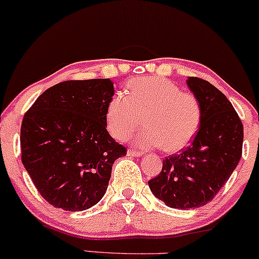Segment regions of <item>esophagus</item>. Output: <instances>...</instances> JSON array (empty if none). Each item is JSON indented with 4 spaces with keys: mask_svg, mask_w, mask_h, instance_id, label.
<instances>
[{
    "mask_svg": "<svg viewBox=\"0 0 259 259\" xmlns=\"http://www.w3.org/2000/svg\"><path fill=\"white\" fill-rule=\"evenodd\" d=\"M127 155H129V156H142L143 153L140 152V150L127 149Z\"/></svg>",
    "mask_w": 259,
    "mask_h": 259,
    "instance_id": "1",
    "label": "esophagus"
}]
</instances>
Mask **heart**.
<instances>
[{"label":"heart","mask_w":259,"mask_h":259,"mask_svg":"<svg viewBox=\"0 0 259 259\" xmlns=\"http://www.w3.org/2000/svg\"><path fill=\"white\" fill-rule=\"evenodd\" d=\"M125 93H117L106 106V126L116 140L123 141L146 120V129L134 137L143 148L162 147L169 153L188 147L202 124L197 97L184 93L167 78L146 76L127 82Z\"/></svg>","instance_id":"1"}]
</instances>
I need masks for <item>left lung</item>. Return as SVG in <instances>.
<instances>
[{
	"label": "left lung",
	"mask_w": 259,
	"mask_h": 259,
	"mask_svg": "<svg viewBox=\"0 0 259 259\" xmlns=\"http://www.w3.org/2000/svg\"><path fill=\"white\" fill-rule=\"evenodd\" d=\"M202 106V124L192 143L163 160L148 182L155 197L177 209L199 208L217 196L237 167L243 152L244 127L222 92L208 81L189 77Z\"/></svg>",
	"instance_id": "left-lung-1"
}]
</instances>
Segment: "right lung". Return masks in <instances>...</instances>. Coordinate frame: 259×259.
Returning <instances> with one entry per match:
<instances>
[{"label": "right lung", "mask_w": 259, "mask_h": 259, "mask_svg": "<svg viewBox=\"0 0 259 259\" xmlns=\"http://www.w3.org/2000/svg\"><path fill=\"white\" fill-rule=\"evenodd\" d=\"M110 78L69 80L40 94L21 124V161L41 197L81 211L105 194L116 159L126 154L106 130Z\"/></svg>", "instance_id": "1"}]
</instances>
